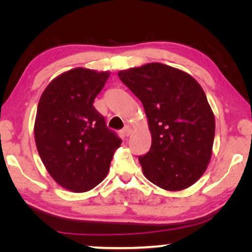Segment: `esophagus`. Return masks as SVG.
I'll return each instance as SVG.
<instances>
[{
	"label": "esophagus",
	"instance_id": "1",
	"mask_svg": "<svg viewBox=\"0 0 252 252\" xmlns=\"http://www.w3.org/2000/svg\"><path fill=\"white\" fill-rule=\"evenodd\" d=\"M130 133H132V128H130L129 126H126L125 128L123 129V134H124V135H125V136H128Z\"/></svg>",
	"mask_w": 252,
	"mask_h": 252
}]
</instances>
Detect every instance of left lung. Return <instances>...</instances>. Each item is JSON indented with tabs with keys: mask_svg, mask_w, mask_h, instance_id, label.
<instances>
[{
	"mask_svg": "<svg viewBox=\"0 0 252 252\" xmlns=\"http://www.w3.org/2000/svg\"><path fill=\"white\" fill-rule=\"evenodd\" d=\"M118 77L142 102L151 147L139 156L148 180L182 190L204 173L212 155L215 116L191 75L160 63L123 70Z\"/></svg>",
	"mask_w": 252,
	"mask_h": 252,
	"instance_id": "1",
	"label": "left lung"
}]
</instances>
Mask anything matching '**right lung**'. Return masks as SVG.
I'll return each instance as SVG.
<instances>
[{
    "label": "right lung",
    "instance_id": "obj_1",
    "mask_svg": "<svg viewBox=\"0 0 252 252\" xmlns=\"http://www.w3.org/2000/svg\"><path fill=\"white\" fill-rule=\"evenodd\" d=\"M109 77V72L73 68L48 85L37 105V151L54 180L71 191L97 186L122 143L93 105Z\"/></svg>",
    "mask_w": 252,
    "mask_h": 252
}]
</instances>
